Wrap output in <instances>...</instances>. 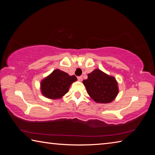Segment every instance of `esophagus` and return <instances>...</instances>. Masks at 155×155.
Segmentation results:
<instances>
[{
  "instance_id": "34e87169",
  "label": "esophagus",
  "mask_w": 155,
  "mask_h": 155,
  "mask_svg": "<svg viewBox=\"0 0 155 155\" xmlns=\"http://www.w3.org/2000/svg\"><path fill=\"white\" fill-rule=\"evenodd\" d=\"M77 78H78V80L79 81H83V77H81H81H78Z\"/></svg>"
}]
</instances>
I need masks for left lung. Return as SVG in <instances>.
Here are the masks:
<instances>
[{"mask_svg": "<svg viewBox=\"0 0 155 155\" xmlns=\"http://www.w3.org/2000/svg\"><path fill=\"white\" fill-rule=\"evenodd\" d=\"M87 79L83 83L87 94L96 103H109L118 94L117 83L114 77L105 74L98 69L87 74Z\"/></svg>", "mask_w": 155, "mask_h": 155, "instance_id": "left-lung-1", "label": "left lung"}]
</instances>
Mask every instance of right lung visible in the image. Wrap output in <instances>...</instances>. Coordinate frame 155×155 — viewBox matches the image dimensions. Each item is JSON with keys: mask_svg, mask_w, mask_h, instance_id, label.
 I'll use <instances>...</instances> for the list:
<instances>
[{"mask_svg": "<svg viewBox=\"0 0 155 155\" xmlns=\"http://www.w3.org/2000/svg\"><path fill=\"white\" fill-rule=\"evenodd\" d=\"M77 80L74 75L70 76L59 69L54 70L41 81V94L50 99L61 98L68 93L71 84Z\"/></svg>", "mask_w": 155, "mask_h": 155, "instance_id": "right-lung-1", "label": "right lung"}]
</instances>
